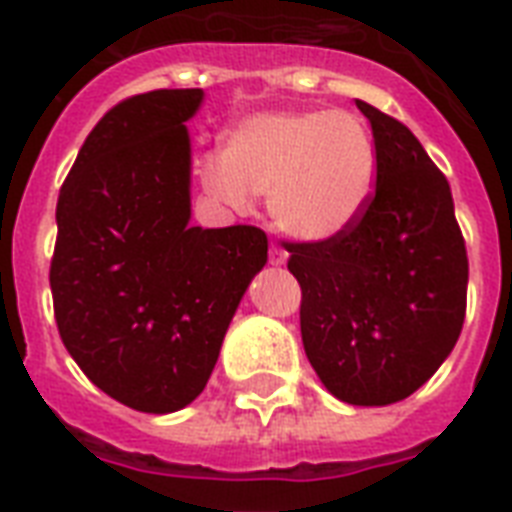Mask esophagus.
<instances>
[{"label": "esophagus", "mask_w": 512, "mask_h": 512, "mask_svg": "<svg viewBox=\"0 0 512 512\" xmlns=\"http://www.w3.org/2000/svg\"><path fill=\"white\" fill-rule=\"evenodd\" d=\"M287 263V249H281L279 244H271V265Z\"/></svg>", "instance_id": "1"}]
</instances>
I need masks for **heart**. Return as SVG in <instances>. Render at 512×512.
<instances>
[{"label":"heart","instance_id":"heart-1","mask_svg":"<svg viewBox=\"0 0 512 512\" xmlns=\"http://www.w3.org/2000/svg\"><path fill=\"white\" fill-rule=\"evenodd\" d=\"M199 172L215 199L247 207L249 193H265L279 231L329 241L369 207L377 148L364 119L342 108L263 111L241 119Z\"/></svg>","mask_w":512,"mask_h":512}]
</instances>
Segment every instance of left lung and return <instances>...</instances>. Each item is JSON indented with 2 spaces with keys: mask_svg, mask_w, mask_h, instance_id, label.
I'll list each match as a JSON object with an SVG mask.
<instances>
[{
  "mask_svg": "<svg viewBox=\"0 0 512 512\" xmlns=\"http://www.w3.org/2000/svg\"><path fill=\"white\" fill-rule=\"evenodd\" d=\"M372 124L377 183L337 239L287 241L303 292L305 356L332 396L385 406L412 396L457 345L468 249L444 172L412 130L356 100Z\"/></svg>",
  "mask_w": 512,
  "mask_h": 512,
  "instance_id": "obj_1",
  "label": "left lung"
}]
</instances>
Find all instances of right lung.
<instances>
[{"instance_id":"add662e5","label":"right lung","mask_w":512,"mask_h":512,"mask_svg":"<svg viewBox=\"0 0 512 512\" xmlns=\"http://www.w3.org/2000/svg\"><path fill=\"white\" fill-rule=\"evenodd\" d=\"M201 90L116 103L60 185L50 289L60 340L119 404L177 412L199 396L249 281L268 260L255 225L191 220L185 122Z\"/></svg>"}]
</instances>
